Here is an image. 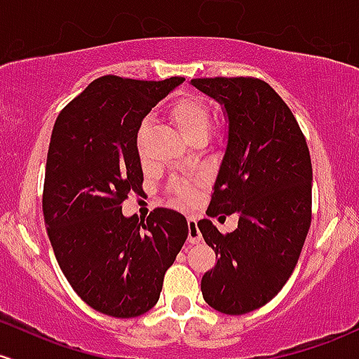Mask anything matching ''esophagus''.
Wrapping results in <instances>:
<instances>
[{
  "label": "esophagus",
  "mask_w": 359,
  "mask_h": 359,
  "mask_svg": "<svg viewBox=\"0 0 359 359\" xmlns=\"http://www.w3.org/2000/svg\"><path fill=\"white\" fill-rule=\"evenodd\" d=\"M187 226H189V235H187V242L189 243H199L203 240V235H201L198 223H196L194 218L187 219Z\"/></svg>",
  "instance_id": "34e87169"
}]
</instances>
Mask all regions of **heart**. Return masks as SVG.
Wrapping results in <instances>:
<instances>
[{"mask_svg": "<svg viewBox=\"0 0 359 359\" xmlns=\"http://www.w3.org/2000/svg\"><path fill=\"white\" fill-rule=\"evenodd\" d=\"M165 116H167V119L172 122L173 128L180 133V136L187 143L204 141L208 137L211 114L208 104L201 97L192 95V93H182L175 100H172V104H168L167 110H165ZM149 133H151V126H149L148 121H143L137 126L135 147L140 160H144ZM175 199L177 203L186 204L192 199V191L187 186H179L175 189Z\"/></svg>", "mask_w": 359, "mask_h": 359, "instance_id": "heart-1", "label": "heart"}]
</instances>
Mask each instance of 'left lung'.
Here are the masks:
<instances>
[{
  "label": "left lung",
  "instance_id": "left-lung-1",
  "mask_svg": "<svg viewBox=\"0 0 359 359\" xmlns=\"http://www.w3.org/2000/svg\"><path fill=\"white\" fill-rule=\"evenodd\" d=\"M226 121L223 156L206 215H238L222 235L199 219L216 266L203 276L210 306L226 315L261 309L297 266L312 222V161L300 126L283 98L255 78H196Z\"/></svg>",
  "mask_w": 359,
  "mask_h": 359
}]
</instances>
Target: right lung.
Returning <instances> with one entry per match:
<instances>
[{
	"mask_svg": "<svg viewBox=\"0 0 359 359\" xmlns=\"http://www.w3.org/2000/svg\"><path fill=\"white\" fill-rule=\"evenodd\" d=\"M184 81L102 76L54 124L42 199L47 235L71 288L110 317H137L156 305L189 235L180 212L158 208L140 222L121 206L143 191L137 126Z\"/></svg>",
	"mask_w": 359,
	"mask_h": 359,
	"instance_id": "obj_1",
	"label": "right lung"
}]
</instances>
